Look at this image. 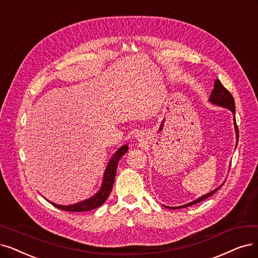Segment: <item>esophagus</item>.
<instances>
[{
	"mask_svg": "<svg viewBox=\"0 0 258 258\" xmlns=\"http://www.w3.org/2000/svg\"><path fill=\"white\" fill-rule=\"evenodd\" d=\"M137 138H138V140H139V141H142V140H143V139H142V136H140V135H138V137H137Z\"/></svg>",
	"mask_w": 258,
	"mask_h": 258,
	"instance_id": "34e87169",
	"label": "esophagus"
}]
</instances>
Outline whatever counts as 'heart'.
I'll use <instances>...</instances> for the list:
<instances>
[{
	"mask_svg": "<svg viewBox=\"0 0 258 258\" xmlns=\"http://www.w3.org/2000/svg\"><path fill=\"white\" fill-rule=\"evenodd\" d=\"M112 123H115V121H114V120H112Z\"/></svg>",
	"mask_w": 258,
	"mask_h": 258,
	"instance_id": "heart-1",
	"label": "heart"
}]
</instances>
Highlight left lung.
<instances>
[{"label": "left lung", "instance_id": "left-lung-1", "mask_svg": "<svg viewBox=\"0 0 258 258\" xmlns=\"http://www.w3.org/2000/svg\"><path fill=\"white\" fill-rule=\"evenodd\" d=\"M210 101L212 102V104H214V105H217V106H220V107H223V108H226V109L231 110L235 114V101H234V98H233V96H232V94L230 93V92L222 86V84H221L219 79H216L215 80L214 90L212 91V94L210 96ZM234 125H235V131H236V138L238 139V136H239L238 135V127H237V125H236V119L235 118H234ZM237 141H238V140H237ZM219 188H220V186L217 187L216 189H214V190H212L211 192L202 196V197L198 198L197 200H195L192 202H189V203L185 204V205H182V207H174V208L166 207V208L170 209V210H177V209H183V208L190 207V205H194L196 203H199V202H201V201H203L205 199H208L209 197H211L212 195H214L216 191H217Z\"/></svg>", "mask_w": 258, "mask_h": 258}]
</instances>
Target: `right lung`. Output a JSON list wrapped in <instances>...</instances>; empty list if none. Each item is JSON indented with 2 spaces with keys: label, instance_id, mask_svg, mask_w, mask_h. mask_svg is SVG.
I'll list each match as a JSON object with an SVG mask.
<instances>
[{
  "label": "right lung",
  "instance_id": "1",
  "mask_svg": "<svg viewBox=\"0 0 258 258\" xmlns=\"http://www.w3.org/2000/svg\"><path fill=\"white\" fill-rule=\"evenodd\" d=\"M128 150V146H121L115 153L114 156L111 158V160L109 161L105 173H104V179H102V184L100 189L93 196L87 200H84L81 202H78L76 204H72V205H60V204H56L48 201L50 204H53L54 207H56L57 209H60L62 211H67V212H87V211H91L94 210L104 203L107 198L109 197V195L112 190L113 187V183H114V179H115V174H116V168H117V164L119 159L125 154Z\"/></svg>",
  "mask_w": 258,
  "mask_h": 258
}]
</instances>
